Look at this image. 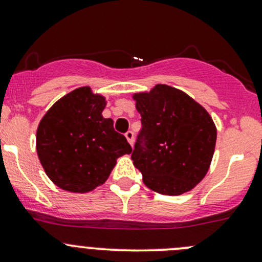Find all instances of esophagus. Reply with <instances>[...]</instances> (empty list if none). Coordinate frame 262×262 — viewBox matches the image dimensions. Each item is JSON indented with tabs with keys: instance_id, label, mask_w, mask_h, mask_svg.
Masks as SVG:
<instances>
[{
	"instance_id": "obj_1",
	"label": "esophagus",
	"mask_w": 262,
	"mask_h": 262,
	"mask_svg": "<svg viewBox=\"0 0 262 262\" xmlns=\"http://www.w3.org/2000/svg\"><path fill=\"white\" fill-rule=\"evenodd\" d=\"M125 138L128 139V142L130 143V146H133V142H134V133L132 130H128L125 133Z\"/></svg>"
}]
</instances>
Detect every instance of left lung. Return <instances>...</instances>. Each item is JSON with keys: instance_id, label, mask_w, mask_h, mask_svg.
<instances>
[{"instance_id": "left-lung-1", "label": "left lung", "mask_w": 262, "mask_h": 262, "mask_svg": "<svg viewBox=\"0 0 262 262\" xmlns=\"http://www.w3.org/2000/svg\"><path fill=\"white\" fill-rule=\"evenodd\" d=\"M133 99L142 129L132 160L146 186L163 195L194 189L212 162L216 141L213 119L189 95L167 84H156Z\"/></svg>"}]
</instances>
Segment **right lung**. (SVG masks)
<instances>
[{
	"label": "right lung",
	"instance_id": "1",
	"mask_svg": "<svg viewBox=\"0 0 262 262\" xmlns=\"http://www.w3.org/2000/svg\"><path fill=\"white\" fill-rule=\"evenodd\" d=\"M105 105L104 96L80 87L58 100L39 123L38 157L60 189L91 191L107 180L120 156L132 152L113 119L102 116Z\"/></svg>",
	"mask_w": 262,
	"mask_h": 262
}]
</instances>
